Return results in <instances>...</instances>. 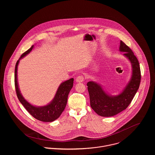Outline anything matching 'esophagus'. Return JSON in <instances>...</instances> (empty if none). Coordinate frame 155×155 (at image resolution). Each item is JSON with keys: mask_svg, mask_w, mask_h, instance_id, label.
<instances>
[{"mask_svg": "<svg viewBox=\"0 0 155 155\" xmlns=\"http://www.w3.org/2000/svg\"><path fill=\"white\" fill-rule=\"evenodd\" d=\"M84 81V76L82 75H79L78 76L76 79V81L77 82H82Z\"/></svg>", "mask_w": 155, "mask_h": 155, "instance_id": "1", "label": "esophagus"}]
</instances>
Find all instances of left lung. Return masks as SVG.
Returning <instances> with one entry per match:
<instances>
[{"label": "left lung", "instance_id": "1", "mask_svg": "<svg viewBox=\"0 0 155 155\" xmlns=\"http://www.w3.org/2000/svg\"><path fill=\"white\" fill-rule=\"evenodd\" d=\"M119 51L131 62L132 76L128 84L119 95L112 96L107 94L97 83L90 81L87 83L91 108L98 115L111 117L126 109L131 103L141 81L140 64L132 50L120 41Z\"/></svg>", "mask_w": 155, "mask_h": 155}]
</instances>
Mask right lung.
Wrapping results in <instances>:
<instances>
[{
	"mask_svg": "<svg viewBox=\"0 0 155 155\" xmlns=\"http://www.w3.org/2000/svg\"><path fill=\"white\" fill-rule=\"evenodd\" d=\"M33 48V45L22 54L16 63L15 68V87L16 93L20 103L33 117L42 122H51L58 119L64 110L66 106L68 94L73 86L74 79L71 78L61 83L57 91L54 99L48 104L42 107H37L29 103L24 98L19 89L17 81V68L20 60L30 53Z\"/></svg>",
	"mask_w": 155,
	"mask_h": 155,
	"instance_id": "right-lung-1",
	"label": "right lung"
}]
</instances>
